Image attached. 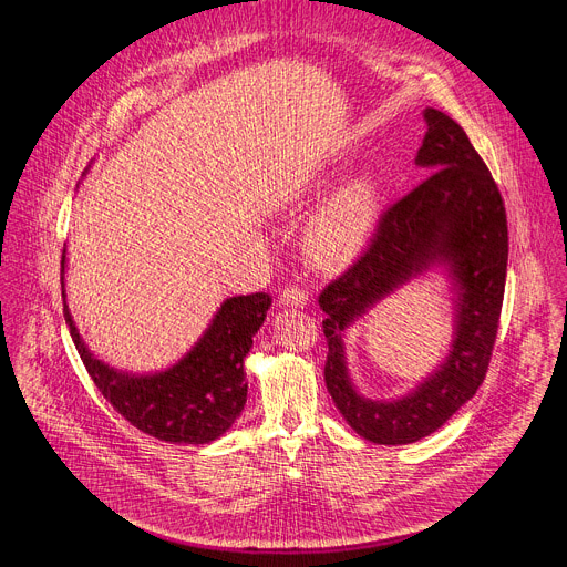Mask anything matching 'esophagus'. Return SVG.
<instances>
[{"mask_svg": "<svg viewBox=\"0 0 567 567\" xmlns=\"http://www.w3.org/2000/svg\"><path fill=\"white\" fill-rule=\"evenodd\" d=\"M280 302L291 305V307H305L307 302H310V291L298 287V285H285V289L280 293Z\"/></svg>", "mask_w": 567, "mask_h": 567, "instance_id": "obj_1", "label": "esophagus"}]
</instances>
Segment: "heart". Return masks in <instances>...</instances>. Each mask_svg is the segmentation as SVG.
Segmentation results:
<instances>
[{"mask_svg": "<svg viewBox=\"0 0 567 567\" xmlns=\"http://www.w3.org/2000/svg\"><path fill=\"white\" fill-rule=\"evenodd\" d=\"M380 210V192L371 176L362 174L343 183L307 228V246L319 260H343L364 244Z\"/></svg>", "mask_w": 567, "mask_h": 567, "instance_id": "b5f03b06", "label": "heart"}]
</instances>
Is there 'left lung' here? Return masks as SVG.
Returning a JSON list of instances; mask_svg holds the SVG:
<instances>
[{"mask_svg": "<svg viewBox=\"0 0 567 567\" xmlns=\"http://www.w3.org/2000/svg\"><path fill=\"white\" fill-rule=\"evenodd\" d=\"M425 122L416 165L430 172L427 178L389 205L367 248L319 293L328 339L326 386L348 425L382 445L436 432L475 395L488 371L504 300L508 228L502 194L466 131L436 109L425 111ZM434 261H447L462 289L446 364L402 401L362 399L349 384L340 332Z\"/></svg>", "mask_w": 567, "mask_h": 567, "instance_id": "left-lung-1", "label": "left lung"}]
</instances>
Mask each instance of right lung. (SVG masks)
Instances as JSON below:
<instances>
[{"label":"right lung","mask_w":567,"mask_h":567,"mask_svg":"<svg viewBox=\"0 0 567 567\" xmlns=\"http://www.w3.org/2000/svg\"><path fill=\"white\" fill-rule=\"evenodd\" d=\"M61 271L65 274V252ZM61 287H65L63 278ZM269 307L271 296L265 291L228 298L210 328L176 367L153 375H128L99 362L85 348L63 291L65 323L101 395L140 432L194 445L219 439L241 414L248 391L244 357Z\"/></svg>","instance_id":"right-lung-1"}]
</instances>
